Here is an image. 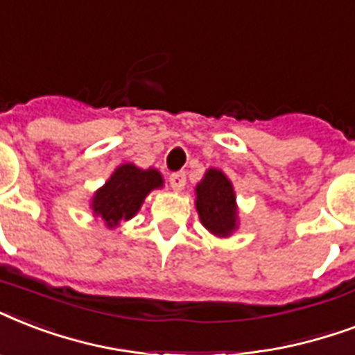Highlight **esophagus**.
Masks as SVG:
<instances>
[{
  "label": "esophagus",
  "mask_w": 355,
  "mask_h": 355,
  "mask_svg": "<svg viewBox=\"0 0 355 355\" xmlns=\"http://www.w3.org/2000/svg\"><path fill=\"white\" fill-rule=\"evenodd\" d=\"M168 181L174 191H178V192L183 191V187H185V183H187L185 172H174V174H170Z\"/></svg>",
  "instance_id": "obj_1"
}]
</instances>
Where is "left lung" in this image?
<instances>
[{"instance_id":"left-lung-1","label":"left lung","mask_w":355,"mask_h":355,"mask_svg":"<svg viewBox=\"0 0 355 355\" xmlns=\"http://www.w3.org/2000/svg\"><path fill=\"white\" fill-rule=\"evenodd\" d=\"M194 194L202 226L215 237H232L239 230V207L230 178L222 170L207 168Z\"/></svg>"}]
</instances>
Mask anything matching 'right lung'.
Listing matches in <instances>:
<instances>
[{"label": "right lung", "instance_id": "add662e5", "mask_svg": "<svg viewBox=\"0 0 355 355\" xmlns=\"http://www.w3.org/2000/svg\"><path fill=\"white\" fill-rule=\"evenodd\" d=\"M164 180L157 168H139L133 163L120 164L105 185L100 187L90 200L94 218H101L109 230L131 220L142 207L146 196L163 189Z\"/></svg>", "mask_w": 355, "mask_h": 355}]
</instances>
